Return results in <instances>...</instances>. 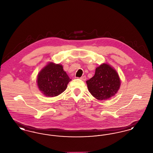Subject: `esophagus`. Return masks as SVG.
<instances>
[{
    "instance_id": "obj_1",
    "label": "esophagus",
    "mask_w": 153,
    "mask_h": 153,
    "mask_svg": "<svg viewBox=\"0 0 153 153\" xmlns=\"http://www.w3.org/2000/svg\"><path fill=\"white\" fill-rule=\"evenodd\" d=\"M80 79H81V80H83V81H85L86 79H87V77H86V76H82V77H81Z\"/></svg>"
}]
</instances>
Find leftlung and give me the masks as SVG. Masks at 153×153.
Instances as JSON below:
<instances>
[{
  "instance_id": "obj_1",
  "label": "left lung",
  "mask_w": 153,
  "mask_h": 153,
  "mask_svg": "<svg viewBox=\"0 0 153 153\" xmlns=\"http://www.w3.org/2000/svg\"><path fill=\"white\" fill-rule=\"evenodd\" d=\"M89 92L99 100H107L114 96L120 89L121 81L117 71L103 63L96 68L95 74L86 81Z\"/></svg>"
}]
</instances>
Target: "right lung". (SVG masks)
Segmentation results:
<instances>
[{
    "label": "right lung",
    "mask_w": 153,
    "mask_h": 153,
    "mask_svg": "<svg viewBox=\"0 0 153 153\" xmlns=\"http://www.w3.org/2000/svg\"><path fill=\"white\" fill-rule=\"evenodd\" d=\"M71 80L62 65L50 62L38 74L36 84L45 96L55 97L65 91Z\"/></svg>",
    "instance_id": "add662e5"
}]
</instances>
